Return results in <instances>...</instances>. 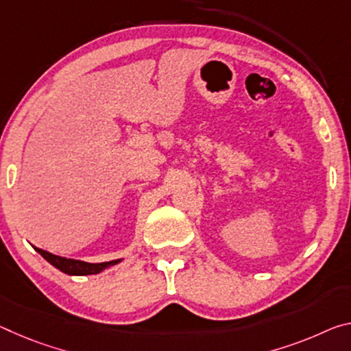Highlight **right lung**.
<instances>
[{
  "instance_id": "obj_1",
  "label": "right lung",
  "mask_w": 351,
  "mask_h": 351,
  "mask_svg": "<svg viewBox=\"0 0 351 351\" xmlns=\"http://www.w3.org/2000/svg\"><path fill=\"white\" fill-rule=\"evenodd\" d=\"M36 252L38 254H42L49 264L54 265L56 269H59L60 271H64L66 275H77V276H84V275H97L99 271H103L104 269H108L110 265L119 264L121 259H115V261H109V263H98V264H90V263H84V261H77V259H66L62 258V256H56L53 253H48L45 250L34 247Z\"/></svg>"
}]
</instances>
